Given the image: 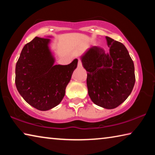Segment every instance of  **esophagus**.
I'll use <instances>...</instances> for the list:
<instances>
[{
	"label": "esophagus",
	"mask_w": 155,
	"mask_h": 155,
	"mask_svg": "<svg viewBox=\"0 0 155 155\" xmlns=\"http://www.w3.org/2000/svg\"><path fill=\"white\" fill-rule=\"evenodd\" d=\"M78 68L82 67V62H81V59H78Z\"/></svg>",
	"instance_id": "34e87169"
}]
</instances>
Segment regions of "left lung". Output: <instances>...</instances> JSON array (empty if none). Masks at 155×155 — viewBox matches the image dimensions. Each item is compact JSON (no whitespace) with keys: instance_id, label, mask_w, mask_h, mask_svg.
<instances>
[{"instance_id":"obj_1","label":"left lung","mask_w":155,"mask_h":155,"mask_svg":"<svg viewBox=\"0 0 155 155\" xmlns=\"http://www.w3.org/2000/svg\"><path fill=\"white\" fill-rule=\"evenodd\" d=\"M109 52L93 46L81 57L87 72L88 94L94 104L111 109L126 101L135 82L134 64L123 44L106 37Z\"/></svg>"}]
</instances>
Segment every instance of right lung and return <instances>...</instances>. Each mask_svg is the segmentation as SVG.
Wrapping results in <instances>:
<instances>
[{"label":"right lung","mask_w":155,"mask_h":155,"mask_svg":"<svg viewBox=\"0 0 155 155\" xmlns=\"http://www.w3.org/2000/svg\"><path fill=\"white\" fill-rule=\"evenodd\" d=\"M49 41V38L35 37L22 48L15 65L18 92L27 103L40 111L61 103L78 64L76 59L68 65H54Z\"/></svg>","instance_id":"obj_1"}]
</instances>
